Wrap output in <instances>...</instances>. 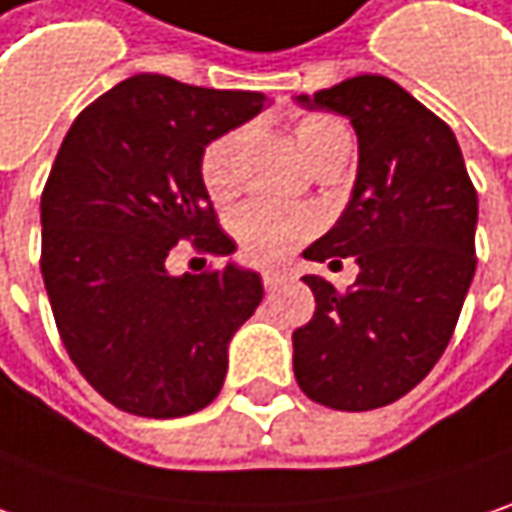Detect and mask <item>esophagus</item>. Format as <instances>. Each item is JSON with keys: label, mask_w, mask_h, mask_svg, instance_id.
<instances>
[{"label": "esophagus", "mask_w": 512, "mask_h": 512, "mask_svg": "<svg viewBox=\"0 0 512 512\" xmlns=\"http://www.w3.org/2000/svg\"><path fill=\"white\" fill-rule=\"evenodd\" d=\"M283 275H280V272H266V275H263V286H266V292H278L280 286H283Z\"/></svg>", "instance_id": "1"}]
</instances>
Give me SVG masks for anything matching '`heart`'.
<instances>
[{
  "label": "heart",
  "instance_id": "b5f03b06",
  "mask_svg": "<svg viewBox=\"0 0 512 512\" xmlns=\"http://www.w3.org/2000/svg\"><path fill=\"white\" fill-rule=\"evenodd\" d=\"M249 134H252L249 128H232L214 137L200 157L203 186L217 203L232 200L240 189V157L249 143ZM295 140L312 168L349 148V134L344 125L323 114L300 117L295 125ZM315 229H318V217L312 212L283 209L260 200L246 203L232 217V234L240 252L260 266H272L286 255H292Z\"/></svg>",
  "mask_w": 512,
  "mask_h": 512
}]
</instances>
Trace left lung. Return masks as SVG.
<instances>
[{"label":"left lung","mask_w":512,"mask_h":512,"mask_svg":"<svg viewBox=\"0 0 512 512\" xmlns=\"http://www.w3.org/2000/svg\"><path fill=\"white\" fill-rule=\"evenodd\" d=\"M306 111H335L358 137L349 203L303 257L358 263L338 292L303 283L315 315L292 332L298 387L323 407H387L427 378L456 329L476 275L478 197L456 134L398 82L378 74L298 94Z\"/></svg>","instance_id":"1"}]
</instances>
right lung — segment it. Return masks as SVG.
<instances>
[{
	"label": "right lung",
	"instance_id": "add662e5",
	"mask_svg": "<svg viewBox=\"0 0 512 512\" xmlns=\"http://www.w3.org/2000/svg\"><path fill=\"white\" fill-rule=\"evenodd\" d=\"M266 105L257 91L137 74L91 102L59 145L42 191V280L71 361L120 410L180 418L223 387L229 341L263 280L234 260L203 275H171L166 260L180 240L234 255L200 157Z\"/></svg>",
	"mask_w": 512,
	"mask_h": 512
}]
</instances>
